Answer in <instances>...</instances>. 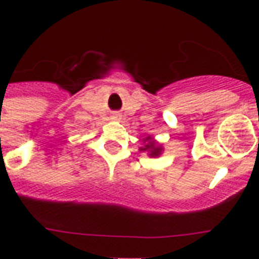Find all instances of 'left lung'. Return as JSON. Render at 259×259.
I'll return each mask as SVG.
<instances>
[{
    "label": "left lung",
    "instance_id": "left-lung-1",
    "mask_svg": "<svg viewBox=\"0 0 259 259\" xmlns=\"http://www.w3.org/2000/svg\"><path fill=\"white\" fill-rule=\"evenodd\" d=\"M144 144H145V145L142 146V148H140V150H141V152H146L150 157H158V156L161 154L162 146L158 145L157 142L154 141L150 136H148V137L144 140Z\"/></svg>",
    "mask_w": 259,
    "mask_h": 259
}]
</instances>
